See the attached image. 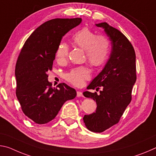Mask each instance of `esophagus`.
I'll return each instance as SVG.
<instances>
[{"label":"esophagus","mask_w":156,"mask_h":156,"mask_svg":"<svg viewBox=\"0 0 156 156\" xmlns=\"http://www.w3.org/2000/svg\"><path fill=\"white\" fill-rule=\"evenodd\" d=\"M76 96L78 97V98H80V97H83V94L80 91H77L76 92Z\"/></svg>","instance_id":"34e87169"}]
</instances>
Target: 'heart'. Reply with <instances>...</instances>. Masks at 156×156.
Returning a JSON list of instances; mask_svg holds the SVG:
<instances>
[{"label": "heart", "mask_w": 156, "mask_h": 156, "mask_svg": "<svg viewBox=\"0 0 156 156\" xmlns=\"http://www.w3.org/2000/svg\"><path fill=\"white\" fill-rule=\"evenodd\" d=\"M74 44L85 50L86 57L93 66H99L106 62L111 52V41L104 34H96V32L88 27H83L73 34ZM69 47L66 43H60L56 51V58L58 61L66 59ZM90 71L85 66L74 68L66 73V80L75 86H82L84 81L90 77Z\"/></svg>", "instance_id": "obj_1"}]
</instances>
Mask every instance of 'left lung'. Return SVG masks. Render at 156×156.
Listing matches in <instances>:
<instances>
[{
	"label": "left lung",
	"instance_id": "8db88e82",
	"mask_svg": "<svg viewBox=\"0 0 156 156\" xmlns=\"http://www.w3.org/2000/svg\"><path fill=\"white\" fill-rule=\"evenodd\" d=\"M102 27L111 41L112 52L101 72L87 88L102 90L99 94L86 91L84 97L96 101L95 113L85 115L83 122L89 131L101 133L117 124L132 98L136 81V52L129 39L107 23L96 24Z\"/></svg>",
	"mask_w": 156,
	"mask_h": 156
}]
</instances>
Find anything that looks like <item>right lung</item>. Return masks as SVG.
I'll list each match as a JSON object with an SVG mask.
<instances>
[{
	"mask_svg": "<svg viewBox=\"0 0 156 156\" xmlns=\"http://www.w3.org/2000/svg\"><path fill=\"white\" fill-rule=\"evenodd\" d=\"M81 22V18L48 20L32 33L20 50L15 68L16 95L23 113L35 123L52 121L63 104L76 95L65 83L52 87L47 72L52 70L63 36Z\"/></svg>",
	"mask_w": 156,
	"mask_h": 156,
	"instance_id": "1",
	"label": "right lung"
}]
</instances>
